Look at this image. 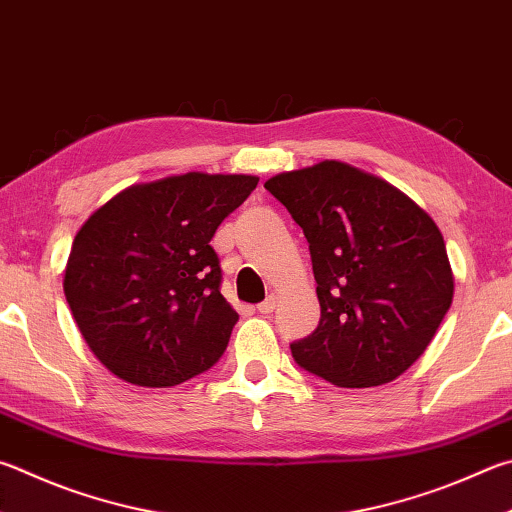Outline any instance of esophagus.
Listing matches in <instances>:
<instances>
[{
    "label": "esophagus",
    "mask_w": 512,
    "mask_h": 512,
    "mask_svg": "<svg viewBox=\"0 0 512 512\" xmlns=\"http://www.w3.org/2000/svg\"><path fill=\"white\" fill-rule=\"evenodd\" d=\"M275 304H277V297L271 293V295H268L266 297V300L264 302H259L257 304V311L259 313H262V315H268V313H273V309H275Z\"/></svg>",
    "instance_id": "esophagus-1"
}]
</instances>
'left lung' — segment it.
I'll use <instances>...</instances> for the list:
<instances>
[{
    "label": "left lung",
    "instance_id": "1",
    "mask_svg": "<svg viewBox=\"0 0 512 512\" xmlns=\"http://www.w3.org/2000/svg\"><path fill=\"white\" fill-rule=\"evenodd\" d=\"M309 241L320 324L293 342L295 362L338 387L405 374L430 345L454 295L439 226L405 192L342 161L264 183Z\"/></svg>",
    "mask_w": 512,
    "mask_h": 512
}]
</instances>
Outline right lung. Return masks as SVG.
I'll list each match as a JSON object with an SVG mask.
<instances>
[{
    "instance_id": "right-lung-1",
    "label": "right lung",
    "mask_w": 512,
    "mask_h": 512,
    "mask_svg": "<svg viewBox=\"0 0 512 512\" xmlns=\"http://www.w3.org/2000/svg\"><path fill=\"white\" fill-rule=\"evenodd\" d=\"M257 181L185 172L134 183L80 226L64 295L111 374L138 387H172L221 358L239 315L219 291L210 239Z\"/></svg>"
}]
</instances>
